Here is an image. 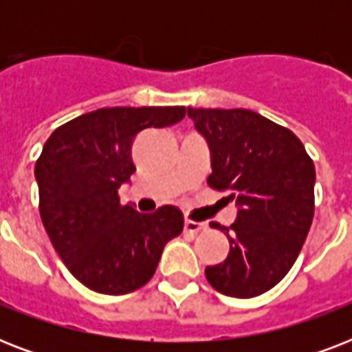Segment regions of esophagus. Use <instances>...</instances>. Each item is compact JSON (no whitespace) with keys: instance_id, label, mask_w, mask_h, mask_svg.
<instances>
[{"instance_id":"1","label":"esophagus","mask_w":352,"mask_h":352,"mask_svg":"<svg viewBox=\"0 0 352 352\" xmlns=\"http://www.w3.org/2000/svg\"><path fill=\"white\" fill-rule=\"evenodd\" d=\"M206 225L204 223H197V221H192V219H186L184 221V230L186 232H192V234H199L201 230H204Z\"/></svg>"}]
</instances>
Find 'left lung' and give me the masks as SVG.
Segmentation results:
<instances>
[{"label": "left lung", "mask_w": 352, "mask_h": 352, "mask_svg": "<svg viewBox=\"0 0 352 352\" xmlns=\"http://www.w3.org/2000/svg\"><path fill=\"white\" fill-rule=\"evenodd\" d=\"M188 117L210 146V188L237 204L225 232L230 252L206 267L208 283L232 298H256L287 276L314 217V162L294 133L250 109H193Z\"/></svg>", "instance_id": "obj_1"}]
</instances>
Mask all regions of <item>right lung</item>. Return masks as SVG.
<instances>
[{"mask_svg": "<svg viewBox=\"0 0 352 352\" xmlns=\"http://www.w3.org/2000/svg\"><path fill=\"white\" fill-rule=\"evenodd\" d=\"M184 115L182 106L102 107L47 138L34 168L41 223L69 272L87 289L120 296L144 287L166 243L182 232L181 210L166 204L138 214L120 204L118 188L137 170L131 146L138 133Z\"/></svg>", "mask_w": 352, "mask_h": 352, "instance_id": "1", "label": "right lung"}]
</instances>
